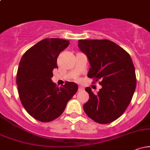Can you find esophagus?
<instances>
[{
  "instance_id": "1",
  "label": "esophagus",
  "mask_w": 150,
  "mask_h": 150,
  "mask_svg": "<svg viewBox=\"0 0 150 150\" xmlns=\"http://www.w3.org/2000/svg\"><path fill=\"white\" fill-rule=\"evenodd\" d=\"M84 87H82V86H79V87H78V91L79 92H82V91H84Z\"/></svg>"
}]
</instances>
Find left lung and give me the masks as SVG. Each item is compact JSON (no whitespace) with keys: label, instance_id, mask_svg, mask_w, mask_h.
Masks as SVG:
<instances>
[{"label":"left lung","instance_id":"8db88e82","mask_svg":"<svg viewBox=\"0 0 150 150\" xmlns=\"http://www.w3.org/2000/svg\"><path fill=\"white\" fill-rule=\"evenodd\" d=\"M78 46L90 64L87 77L99 80L102 87L97 94L86 87L89 99L84 104V111L97 123H111L125 112L135 90V70L131 57L108 39H80Z\"/></svg>","mask_w":150,"mask_h":150}]
</instances>
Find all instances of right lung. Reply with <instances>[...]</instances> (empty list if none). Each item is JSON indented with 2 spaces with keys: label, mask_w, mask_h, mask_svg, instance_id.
<instances>
[{
  "label": "right lung",
  "mask_w": 150,
  "mask_h": 150,
  "mask_svg": "<svg viewBox=\"0 0 150 150\" xmlns=\"http://www.w3.org/2000/svg\"><path fill=\"white\" fill-rule=\"evenodd\" d=\"M69 42L44 39L27 50L20 60L16 78L19 97L27 113L39 121L50 122L61 116L78 89L75 82L58 87L51 80L53 70L58 68V56Z\"/></svg>",
  "instance_id": "1"
}]
</instances>
